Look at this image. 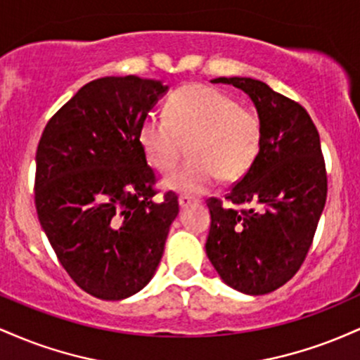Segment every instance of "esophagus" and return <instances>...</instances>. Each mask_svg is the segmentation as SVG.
I'll list each match as a JSON object with an SVG mask.
<instances>
[{
    "label": "esophagus",
    "instance_id": "obj_1",
    "mask_svg": "<svg viewBox=\"0 0 360 360\" xmlns=\"http://www.w3.org/2000/svg\"><path fill=\"white\" fill-rule=\"evenodd\" d=\"M194 203H198V200H193V198H189V196H181L179 198L181 208H188V206H191Z\"/></svg>",
    "mask_w": 360,
    "mask_h": 360
}]
</instances>
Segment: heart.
Returning <instances> with one entry per match:
<instances>
[{
  "label": "heart",
  "mask_w": 360,
  "mask_h": 360,
  "mask_svg": "<svg viewBox=\"0 0 360 360\" xmlns=\"http://www.w3.org/2000/svg\"><path fill=\"white\" fill-rule=\"evenodd\" d=\"M189 160L164 179L176 193L201 194L217 183L240 179L259 154L262 125L255 113L233 98L205 84H188L171 94L166 117L148 113L139 127V143L147 162L166 174L177 166L183 142Z\"/></svg>",
  "instance_id": "obj_1"
}]
</instances>
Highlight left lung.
<instances>
[{
	"instance_id": "8db88e82",
	"label": "left lung",
	"mask_w": 360,
	"mask_h": 360,
	"mask_svg": "<svg viewBox=\"0 0 360 360\" xmlns=\"http://www.w3.org/2000/svg\"><path fill=\"white\" fill-rule=\"evenodd\" d=\"M249 94L262 140L245 176L225 200H208L206 255L225 284L267 295L286 284L307 257L326 201L320 135L300 103L252 77H217Z\"/></svg>"
}]
</instances>
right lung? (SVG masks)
<instances>
[{
  "label": "right lung",
  "instance_id": "add662e5",
  "mask_svg": "<svg viewBox=\"0 0 360 360\" xmlns=\"http://www.w3.org/2000/svg\"><path fill=\"white\" fill-rule=\"evenodd\" d=\"M167 86L139 76L88 82L49 120L37 147L35 206L57 259L91 296L125 300L155 274L172 191L155 201V176L139 127Z\"/></svg>",
  "mask_w": 360,
  "mask_h": 360
}]
</instances>
